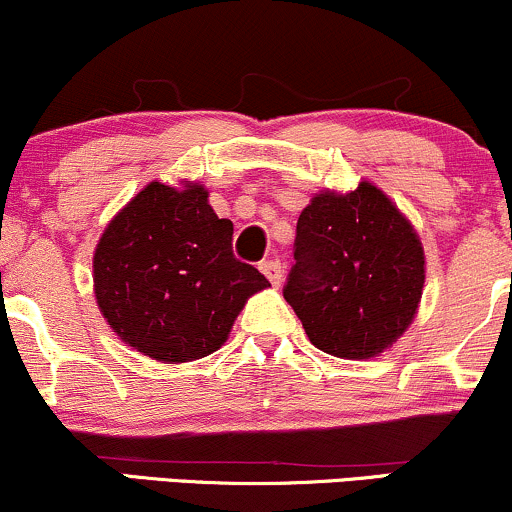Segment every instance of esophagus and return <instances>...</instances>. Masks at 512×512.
Returning a JSON list of instances; mask_svg holds the SVG:
<instances>
[{
	"mask_svg": "<svg viewBox=\"0 0 512 512\" xmlns=\"http://www.w3.org/2000/svg\"><path fill=\"white\" fill-rule=\"evenodd\" d=\"M260 272L272 281V286H279L281 281H284V264L279 260H264L260 264Z\"/></svg>",
	"mask_w": 512,
	"mask_h": 512,
	"instance_id": "1",
	"label": "esophagus"
}]
</instances>
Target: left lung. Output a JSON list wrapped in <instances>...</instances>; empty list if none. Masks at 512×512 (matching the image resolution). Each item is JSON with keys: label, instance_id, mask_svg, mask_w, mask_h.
<instances>
[{"label": "left lung", "instance_id": "obj_1", "mask_svg": "<svg viewBox=\"0 0 512 512\" xmlns=\"http://www.w3.org/2000/svg\"><path fill=\"white\" fill-rule=\"evenodd\" d=\"M284 298L317 349L339 358L380 354L414 320L424 248L411 223L370 182L317 195L298 216Z\"/></svg>", "mask_w": 512, "mask_h": 512}]
</instances>
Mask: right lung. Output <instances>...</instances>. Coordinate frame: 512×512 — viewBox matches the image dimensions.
<instances>
[{
  "label": "right lung",
  "instance_id": "1",
  "mask_svg": "<svg viewBox=\"0 0 512 512\" xmlns=\"http://www.w3.org/2000/svg\"><path fill=\"white\" fill-rule=\"evenodd\" d=\"M96 301L117 337L144 356L185 363L226 342L269 281L233 255V223L202 185L151 182L105 228L93 255Z\"/></svg>",
  "mask_w": 512,
  "mask_h": 512
}]
</instances>
